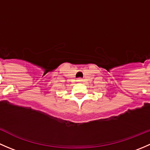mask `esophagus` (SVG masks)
<instances>
[{
    "mask_svg": "<svg viewBox=\"0 0 150 150\" xmlns=\"http://www.w3.org/2000/svg\"><path fill=\"white\" fill-rule=\"evenodd\" d=\"M82 81H83V79H82V78H78V79H77V82L81 83Z\"/></svg>",
    "mask_w": 150,
    "mask_h": 150,
    "instance_id": "esophagus-1",
    "label": "esophagus"
}]
</instances>
